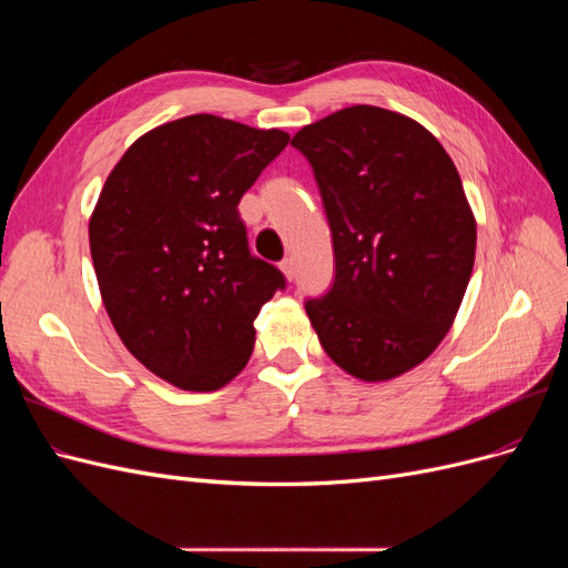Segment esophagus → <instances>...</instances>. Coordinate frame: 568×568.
Masks as SVG:
<instances>
[{
	"instance_id": "1",
	"label": "esophagus",
	"mask_w": 568,
	"mask_h": 568,
	"mask_svg": "<svg viewBox=\"0 0 568 568\" xmlns=\"http://www.w3.org/2000/svg\"><path fill=\"white\" fill-rule=\"evenodd\" d=\"M280 267H282V272H284V277H286V280H294V274H296V263H294V257H284Z\"/></svg>"
}]
</instances>
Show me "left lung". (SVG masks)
Segmentation results:
<instances>
[{
	"mask_svg": "<svg viewBox=\"0 0 568 568\" xmlns=\"http://www.w3.org/2000/svg\"><path fill=\"white\" fill-rule=\"evenodd\" d=\"M291 146L315 170L336 263L305 313L343 372L390 382L440 346L471 277L476 217L457 168L417 120L365 104L305 125Z\"/></svg>",
	"mask_w": 568,
	"mask_h": 568,
	"instance_id": "8db88e82",
	"label": "left lung"
}]
</instances>
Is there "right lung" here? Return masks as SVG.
<instances>
[{
	"mask_svg": "<svg viewBox=\"0 0 568 568\" xmlns=\"http://www.w3.org/2000/svg\"><path fill=\"white\" fill-rule=\"evenodd\" d=\"M286 144L284 130L186 115L142 134L101 189V301L125 348L182 390H217L246 367L253 320L284 286L251 255L239 201Z\"/></svg>",
	"mask_w": 568,
	"mask_h": 568,
	"instance_id": "1",
	"label": "right lung"
}]
</instances>
